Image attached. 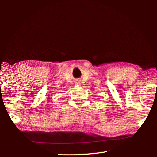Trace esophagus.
I'll return each instance as SVG.
<instances>
[{
  "mask_svg": "<svg viewBox=\"0 0 157 157\" xmlns=\"http://www.w3.org/2000/svg\"><path fill=\"white\" fill-rule=\"evenodd\" d=\"M77 84H79H79H79V83H77Z\"/></svg>",
  "mask_w": 157,
  "mask_h": 157,
  "instance_id": "1",
  "label": "esophagus"
}]
</instances>
